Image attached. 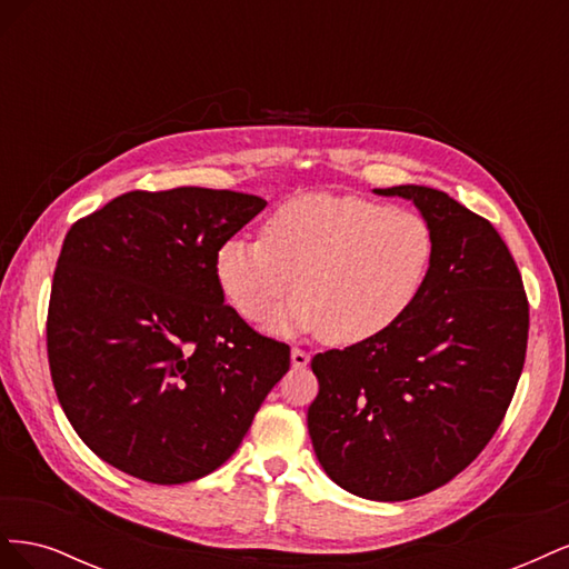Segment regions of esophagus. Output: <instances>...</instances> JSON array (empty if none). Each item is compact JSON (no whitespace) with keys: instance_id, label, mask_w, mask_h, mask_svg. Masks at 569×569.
<instances>
[{"instance_id":"esophagus-1","label":"esophagus","mask_w":569,"mask_h":569,"mask_svg":"<svg viewBox=\"0 0 569 569\" xmlns=\"http://www.w3.org/2000/svg\"><path fill=\"white\" fill-rule=\"evenodd\" d=\"M308 363H311V356H308V353L301 351V349H291V368L303 370Z\"/></svg>"}]
</instances>
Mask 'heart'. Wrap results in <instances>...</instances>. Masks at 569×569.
Instances as JSON below:
<instances>
[{"mask_svg":"<svg viewBox=\"0 0 569 569\" xmlns=\"http://www.w3.org/2000/svg\"><path fill=\"white\" fill-rule=\"evenodd\" d=\"M435 253V230L420 213L313 192L278 206L263 239H226L216 251V280L239 316L263 320L297 278L299 295L268 320V330L320 332L327 343L351 347L410 311Z\"/></svg>","mask_w":569,"mask_h":569,"instance_id":"obj_1","label":"heart"}]
</instances>
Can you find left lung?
Here are the masks:
<instances>
[{
    "label": "left lung",
    "mask_w": 569,
    "mask_h": 569,
    "mask_svg": "<svg viewBox=\"0 0 569 569\" xmlns=\"http://www.w3.org/2000/svg\"><path fill=\"white\" fill-rule=\"evenodd\" d=\"M416 203L437 237L410 311L380 337L318 353L308 435L335 485L408 501L462 472L501 425L525 366L529 306L489 220L420 184L372 189Z\"/></svg>",
    "instance_id": "obj_1"
}]
</instances>
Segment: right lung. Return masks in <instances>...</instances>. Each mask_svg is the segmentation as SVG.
<instances>
[{
	"label": "right lung",
	"mask_w": 569,
	"mask_h": 569,
	"mask_svg": "<svg viewBox=\"0 0 569 569\" xmlns=\"http://www.w3.org/2000/svg\"><path fill=\"white\" fill-rule=\"evenodd\" d=\"M230 189L128 192L68 230L47 353L59 403L101 460L151 485L220 468L289 370L216 280L218 247L266 209Z\"/></svg>",
	"instance_id": "right-lung-1"
}]
</instances>
